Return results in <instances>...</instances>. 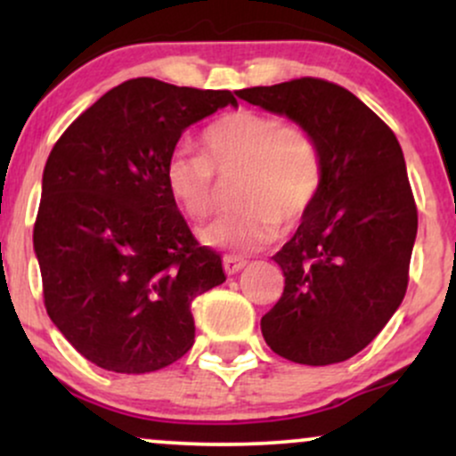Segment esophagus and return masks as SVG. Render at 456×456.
<instances>
[{"label":"esophagus","instance_id":"obj_1","mask_svg":"<svg viewBox=\"0 0 456 456\" xmlns=\"http://www.w3.org/2000/svg\"><path fill=\"white\" fill-rule=\"evenodd\" d=\"M246 265V259L244 257H238V255H224L223 257V268L227 272L229 276L235 274V272H240Z\"/></svg>","mask_w":456,"mask_h":456}]
</instances>
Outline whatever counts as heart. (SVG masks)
<instances>
[{
  "instance_id": "obj_1",
  "label": "heart",
  "mask_w": 456,
  "mask_h": 456,
  "mask_svg": "<svg viewBox=\"0 0 456 456\" xmlns=\"http://www.w3.org/2000/svg\"><path fill=\"white\" fill-rule=\"evenodd\" d=\"M201 154L175 150L165 162V186L188 218L214 210V175L238 174L233 203L238 208L199 229L208 246L235 253L264 248L279 227H294L317 201L323 160L315 137L289 126L279 115L238 109L214 119L199 139Z\"/></svg>"
}]
</instances>
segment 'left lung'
Wrapping results in <instances>:
<instances>
[{
  "mask_svg": "<svg viewBox=\"0 0 456 456\" xmlns=\"http://www.w3.org/2000/svg\"><path fill=\"white\" fill-rule=\"evenodd\" d=\"M235 96L300 124L323 160L317 201L272 257L285 289L261 332L291 362H343L378 337L407 291L418 210L399 141L360 98L323 78Z\"/></svg>",
  "mask_w": 456,
  "mask_h": 456,
  "instance_id": "obj_1",
  "label": "left lung"
}]
</instances>
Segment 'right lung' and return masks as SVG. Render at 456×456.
<instances>
[{"mask_svg": "<svg viewBox=\"0 0 456 456\" xmlns=\"http://www.w3.org/2000/svg\"><path fill=\"white\" fill-rule=\"evenodd\" d=\"M238 101L139 77L86 109L51 150L34 224L45 306L101 369L151 373L195 343L191 305L227 279L165 186L182 133Z\"/></svg>", "mask_w": 456, "mask_h": 456, "instance_id": "right-lung-1", "label": "right lung"}]
</instances>
